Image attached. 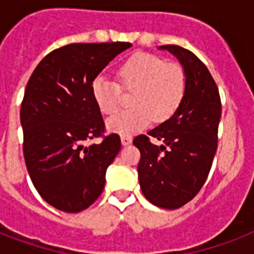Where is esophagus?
I'll return each instance as SVG.
<instances>
[{
  "mask_svg": "<svg viewBox=\"0 0 254 254\" xmlns=\"http://www.w3.org/2000/svg\"><path fill=\"white\" fill-rule=\"evenodd\" d=\"M131 141H133V138H131L130 135H123V137H121V142H123L124 146H127V145H130Z\"/></svg>",
  "mask_w": 254,
  "mask_h": 254,
  "instance_id": "1",
  "label": "esophagus"
}]
</instances>
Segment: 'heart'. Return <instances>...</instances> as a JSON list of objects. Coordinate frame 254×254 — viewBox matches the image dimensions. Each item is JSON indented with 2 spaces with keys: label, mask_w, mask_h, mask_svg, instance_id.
I'll use <instances>...</instances> for the list:
<instances>
[{
  "label": "heart",
  "mask_w": 254,
  "mask_h": 254,
  "mask_svg": "<svg viewBox=\"0 0 254 254\" xmlns=\"http://www.w3.org/2000/svg\"><path fill=\"white\" fill-rule=\"evenodd\" d=\"M116 80L96 77L92 96L104 115H113L121 105V91L131 92L130 109L108 120V129L121 135H130L154 121H165L181 107L187 91V76L183 67L167 63L154 54L131 55L120 64Z\"/></svg>",
  "instance_id": "1"
}]
</instances>
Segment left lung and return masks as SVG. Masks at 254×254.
Segmentation results:
<instances>
[{
	"mask_svg": "<svg viewBox=\"0 0 254 254\" xmlns=\"http://www.w3.org/2000/svg\"><path fill=\"white\" fill-rule=\"evenodd\" d=\"M161 49L182 63L187 91L167 121L137 135L133 143L141 153L138 181L145 197L157 207L175 209L192 200L208 177L217 149L221 101L212 75L195 54L175 45Z\"/></svg>",
	"mask_w": 254,
	"mask_h": 254,
	"instance_id": "8db88e82",
	"label": "left lung"
}]
</instances>
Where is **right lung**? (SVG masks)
<instances>
[{"label": "right lung", "mask_w": 254, "mask_h": 254, "mask_svg": "<svg viewBox=\"0 0 254 254\" xmlns=\"http://www.w3.org/2000/svg\"><path fill=\"white\" fill-rule=\"evenodd\" d=\"M127 42L71 43L47 54L31 73L21 104L23 157L34 187L50 205L80 212L105 186V173L121 149L105 135L92 83ZM102 142L85 145L89 139Z\"/></svg>", "instance_id": "add662e5"}]
</instances>
